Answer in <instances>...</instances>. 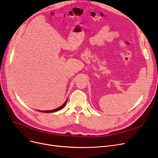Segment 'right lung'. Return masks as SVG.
<instances>
[{
    "label": "right lung",
    "mask_w": 158,
    "mask_h": 158,
    "mask_svg": "<svg viewBox=\"0 0 158 158\" xmlns=\"http://www.w3.org/2000/svg\"><path fill=\"white\" fill-rule=\"evenodd\" d=\"M67 101H68V99H67V100H66V102H64V103L62 105V106H61L60 107H58V108H56V109H53V110H39V111H40V112H43V113H54V112H56V111H58V110H61L62 108H64V106H66V103H67Z\"/></svg>",
    "instance_id": "1"
}]
</instances>
